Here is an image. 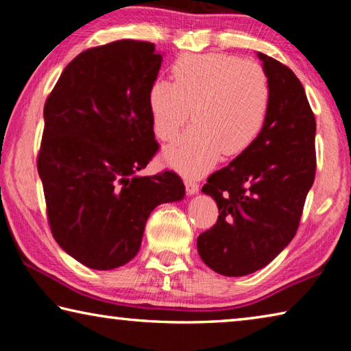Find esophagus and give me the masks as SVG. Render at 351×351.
Masks as SVG:
<instances>
[{"mask_svg": "<svg viewBox=\"0 0 351 351\" xmlns=\"http://www.w3.org/2000/svg\"><path fill=\"white\" fill-rule=\"evenodd\" d=\"M184 184H186V190H187V193L189 195H195V193H198V190H199V186L195 181H192V180H184Z\"/></svg>", "mask_w": 351, "mask_h": 351, "instance_id": "34e87169", "label": "esophagus"}]
</instances>
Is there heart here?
I'll return each instance as SVG.
<instances>
[{"label": "heart", "instance_id": "obj_1", "mask_svg": "<svg viewBox=\"0 0 351 351\" xmlns=\"http://www.w3.org/2000/svg\"><path fill=\"white\" fill-rule=\"evenodd\" d=\"M171 79L154 80L147 94L152 130L159 141L176 139L190 117L195 125L162 153L170 167L201 175L221 153L237 156L265 128L271 86L257 62L206 52L184 54L171 64Z\"/></svg>", "mask_w": 351, "mask_h": 351}]
</instances>
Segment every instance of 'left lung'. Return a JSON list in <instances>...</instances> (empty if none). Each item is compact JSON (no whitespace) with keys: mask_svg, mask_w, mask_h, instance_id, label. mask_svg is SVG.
<instances>
[{"mask_svg":"<svg viewBox=\"0 0 351 351\" xmlns=\"http://www.w3.org/2000/svg\"><path fill=\"white\" fill-rule=\"evenodd\" d=\"M257 57L271 86L263 132L201 189L215 199L219 215L198 237V254L226 277L265 268L289 245L316 175V121L304 86L276 58Z\"/></svg>","mask_w":351,"mask_h":351,"instance_id":"obj_1","label":"left lung"}]
</instances>
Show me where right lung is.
<instances>
[{"label":"right lung","instance_id":"right-lung-1","mask_svg":"<svg viewBox=\"0 0 351 351\" xmlns=\"http://www.w3.org/2000/svg\"><path fill=\"white\" fill-rule=\"evenodd\" d=\"M161 63L148 41L93 47L63 69L45 104L38 175L49 226L58 246L91 269L128 263L154 207L186 195L173 171L138 175L159 147L147 94Z\"/></svg>","mask_w":351,"mask_h":351}]
</instances>
